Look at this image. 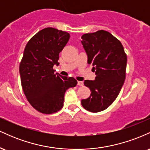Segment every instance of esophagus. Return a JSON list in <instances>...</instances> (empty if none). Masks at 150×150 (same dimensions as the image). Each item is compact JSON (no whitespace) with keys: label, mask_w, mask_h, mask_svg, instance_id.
<instances>
[{"label":"esophagus","mask_w":150,"mask_h":150,"mask_svg":"<svg viewBox=\"0 0 150 150\" xmlns=\"http://www.w3.org/2000/svg\"><path fill=\"white\" fill-rule=\"evenodd\" d=\"M77 85L79 86H83L84 82L82 81H77Z\"/></svg>","instance_id":"esophagus-1"}]
</instances>
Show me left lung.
<instances>
[{
  "label": "left lung",
  "instance_id": "obj_1",
  "mask_svg": "<svg viewBox=\"0 0 150 150\" xmlns=\"http://www.w3.org/2000/svg\"><path fill=\"white\" fill-rule=\"evenodd\" d=\"M82 44L87 54V63L95 72L94 80H85L90 96L81 104L87 111H104L114 101L125 79L127 56L122 44L111 33L99 30L82 36Z\"/></svg>",
  "mask_w": 150,
  "mask_h": 150
}]
</instances>
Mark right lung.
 Instances as JSON below:
<instances>
[{
    "label": "right lung",
    "instance_id": "add662e5",
    "mask_svg": "<svg viewBox=\"0 0 150 150\" xmlns=\"http://www.w3.org/2000/svg\"><path fill=\"white\" fill-rule=\"evenodd\" d=\"M70 39L69 33L52 27L43 29L33 36L25 46L20 64L23 92L30 104L45 114L60 111L65 91L77 82L74 77L55 74L59 53Z\"/></svg>",
    "mask_w": 150,
    "mask_h": 150
}]
</instances>
